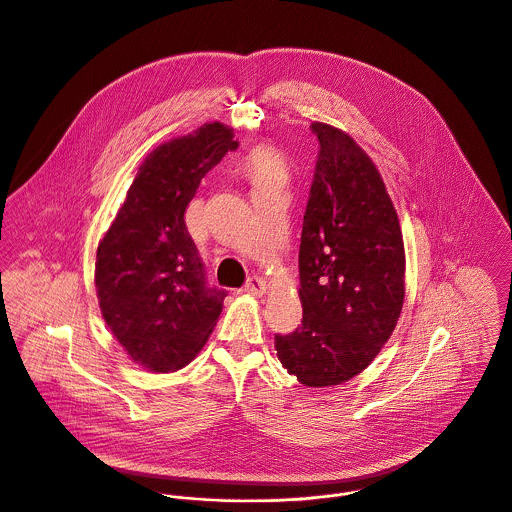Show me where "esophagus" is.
<instances>
[{"label":"esophagus","mask_w":512,"mask_h":512,"mask_svg":"<svg viewBox=\"0 0 512 512\" xmlns=\"http://www.w3.org/2000/svg\"><path fill=\"white\" fill-rule=\"evenodd\" d=\"M244 292L260 297V295L266 293V282L260 276H252V278H248V282L244 286Z\"/></svg>","instance_id":"obj_1"}]
</instances>
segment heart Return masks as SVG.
I'll return each instance as SVG.
<instances>
[{
	"label": "heart",
	"instance_id": "heart-1",
	"mask_svg": "<svg viewBox=\"0 0 512 512\" xmlns=\"http://www.w3.org/2000/svg\"><path fill=\"white\" fill-rule=\"evenodd\" d=\"M248 171L254 179H264V177H280L282 175V163L280 157L268 149H256L250 159H248Z\"/></svg>",
	"mask_w": 512,
	"mask_h": 512
}]
</instances>
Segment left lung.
I'll use <instances>...</instances> for the list:
<instances>
[{
    "label": "left lung",
    "instance_id": "obj_1",
    "mask_svg": "<svg viewBox=\"0 0 512 512\" xmlns=\"http://www.w3.org/2000/svg\"><path fill=\"white\" fill-rule=\"evenodd\" d=\"M319 140L299 244L301 325L276 335L278 359L305 386L351 380L390 339L404 303V240L384 181L345 132Z\"/></svg>",
    "mask_w": 512,
    "mask_h": 512
}]
</instances>
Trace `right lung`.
<instances>
[{
    "instance_id": "right-lung-1",
    "label": "right lung",
    "mask_w": 512,
    "mask_h": 512,
    "mask_svg": "<svg viewBox=\"0 0 512 512\" xmlns=\"http://www.w3.org/2000/svg\"><path fill=\"white\" fill-rule=\"evenodd\" d=\"M238 147L213 122L155 147L98 244L94 284L106 325L151 372L189 365L213 333L224 290L211 288L185 209L201 179Z\"/></svg>"
}]
</instances>
